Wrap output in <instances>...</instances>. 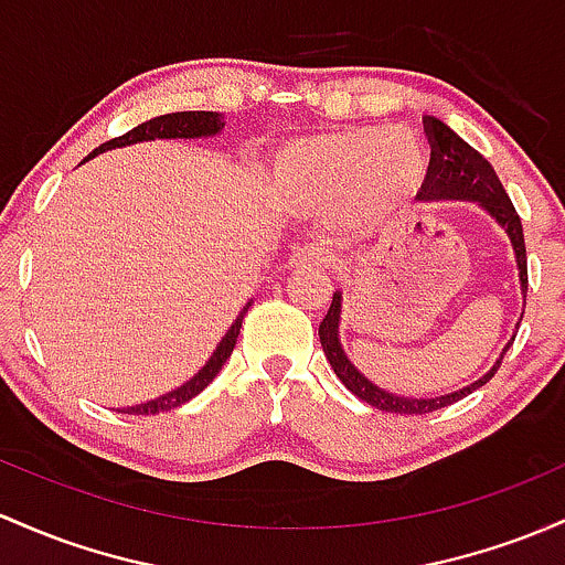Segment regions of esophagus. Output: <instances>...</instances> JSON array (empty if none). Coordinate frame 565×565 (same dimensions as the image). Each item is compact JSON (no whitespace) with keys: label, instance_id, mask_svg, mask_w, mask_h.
<instances>
[{"label":"esophagus","instance_id":"esophagus-1","mask_svg":"<svg viewBox=\"0 0 565 565\" xmlns=\"http://www.w3.org/2000/svg\"><path fill=\"white\" fill-rule=\"evenodd\" d=\"M324 265H327V252L321 244H308L292 254V268L297 270H316V268H324Z\"/></svg>","mask_w":565,"mask_h":565}]
</instances>
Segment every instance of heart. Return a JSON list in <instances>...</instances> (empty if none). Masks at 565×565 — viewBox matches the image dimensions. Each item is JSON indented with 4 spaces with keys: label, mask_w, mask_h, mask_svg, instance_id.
<instances>
[{
    "label": "heart",
    "mask_w": 565,
    "mask_h": 565,
    "mask_svg": "<svg viewBox=\"0 0 565 565\" xmlns=\"http://www.w3.org/2000/svg\"><path fill=\"white\" fill-rule=\"evenodd\" d=\"M424 166L411 134L343 128L289 145L276 160V184L300 209H330L351 198L359 216L383 220L411 201Z\"/></svg>",
    "instance_id": "b5f03b06"
}]
</instances>
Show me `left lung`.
Returning <instances> with one entry per match:
<instances>
[{
    "label": "left lung",
    "mask_w": 565,
    "mask_h": 565,
    "mask_svg": "<svg viewBox=\"0 0 565 565\" xmlns=\"http://www.w3.org/2000/svg\"><path fill=\"white\" fill-rule=\"evenodd\" d=\"M424 131L429 139L431 158L429 169H426L424 184H420L418 198L424 201H477L480 206H486L488 212L495 216L501 227L510 233L514 257H518L520 268V284H523V292H529V257H525V238H523V222L520 214L514 212L510 195H507L504 184L495 177L493 166L482 158L475 147H469L461 136H456L437 117H424ZM338 321H340V292L332 295V306L327 311L324 321L319 324V338L321 349H324L327 359H330L334 375L343 381V386L351 394H356L359 399L367 402V405L377 407L383 413H396V415H426L434 411H443V407L454 405V402L463 399L475 392V388L486 386L488 381L495 375V370L501 367V359L510 345L501 351V359L493 364V370L488 375H482L480 381H475L472 386L461 388V392L445 394V396H431V399H413V396H394L383 388L373 386L356 367L349 362L345 351L340 349L338 340ZM514 340V338H512Z\"/></svg>",
    "instance_id": "1"
}]
</instances>
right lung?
Listing matches in <instances>:
<instances>
[{"label": "right lung", "instance_id": "add662e5", "mask_svg": "<svg viewBox=\"0 0 565 565\" xmlns=\"http://www.w3.org/2000/svg\"><path fill=\"white\" fill-rule=\"evenodd\" d=\"M222 115H216V111H171V115H160V117H152V120L141 122V126L131 128L128 134L117 136V139H109L104 141L102 147H96L93 154L96 152H104V150H111V147H126V145H136V141H152V139H195V136H214L216 131H222ZM88 154V158H93ZM244 313L246 308L241 311L238 319L233 321V327L227 330L225 338H222V343L216 345L214 356L209 359L206 367L201 370L195 377H190L184 386H179L177 392H169L163 396H158V399L152 402H145V405H136V407H122L120 413H128V415H154V413H169L173 407L184 405V402H190L192 396H198L203 392V388L209 386V383L214 381L216 373L222 370V364L227 362V356H231L233 349H235V338H238L241 332V321H244Z\"/></svg>", "mask_w": 565, "mask_h": 565}]
</instances>
